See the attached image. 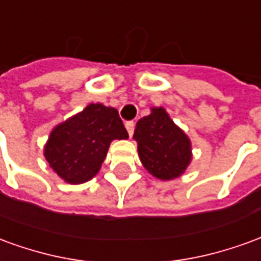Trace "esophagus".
<instances>
[{
	"label": "esophagus",
	"instance_id": "34e87169",
	"mask_svg": "<svg viewBox=\"0 0 261 261\" xmlns=\"http://www.w3.org/2000/svg\"><path fill=\"white\" fill-rule=\"evenodd\" d=\"M134 125H136V123L134 121H127L125 123V128H127V133H128V136H133V133H134Z\"/></svg>",
	"mask_w": 261,
	"mask_h": 261
}]
</instances>
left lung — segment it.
<instances>
[{"label": "left lung", "instance_id": "left-lung-1", "mask_svg": "<svg viewBox=\"0 0 261 261\" xmlns=\"http://www.w3.org/2000/svg\"><path fill=\"white\" fill-rule=\"evenodd\" d=\"M133 138L142 166L159 180L180 177L192 162L190 138L161 106L137 121Z\"/></svg>", "mask_w": 261, "mask_h": 261}]
</instances>
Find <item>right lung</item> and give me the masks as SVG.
Masks as SVG:
<instances>
[{"label":"right lung","instance_id":"right-lung-1","mask_svg":"<svg viewBox=\"0 0 261 261\" xmlns=\"http://www.w3.org/2000/svg\"><path fill=\"white\" fill-rule=\"evenodd\" d=\"M127 138L128 133L116 109L91 103L54 127L43 153L65 183L81 185L97 175L110 142Z\"/></svg>","mask_w":261,"mask_h":261}]
</instances>
